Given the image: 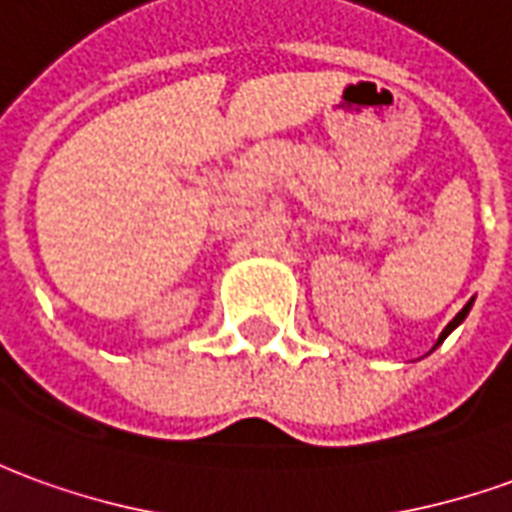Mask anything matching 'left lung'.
Segmentation results:
<instances>
[{
  "mask_svg": "<svg viewBox=\"0 0 512 512\" xmlns=\"http://www.w3.org/2000/svg\"><path fill=\"white\" fill-rule=\"evenodd\" d=\"M471 302H474V299H471ZM471 302H468V305H466V307H463V310H460V313H457V316H455V318H452V321H449V324H446V330H443V332H441V338H438V343H441V341H443V338H446V335H449V332L455 330L457 324H460V321H463V318H466V316H468V310H471ZM438 343H435V346H438Z\"/></svg>",
  "mask_w": 512,
  "mask_h": 512,
  "instance_id": "1",
  "label": "left lung"
}]
</instances>
